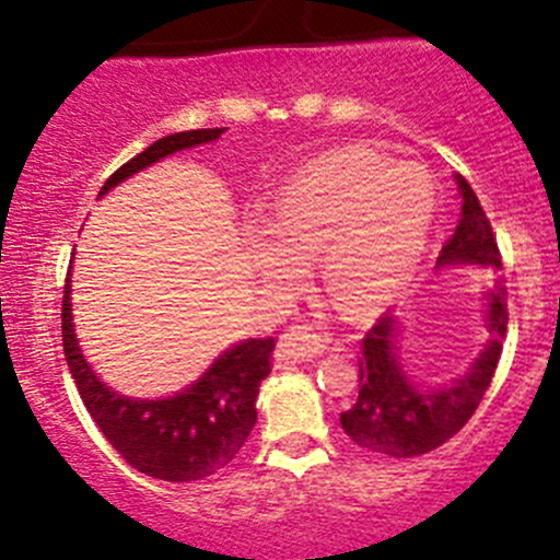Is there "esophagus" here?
Here are the masks:
<instances>
[{"mask_svg":"<svg viewBox=\"0 0 560 560\" xmlns=\"http://www.w3.org/2000/svg\"><path fill=\"white\" fill-rule=\"evenodd\" d=\"M328 336H319L312 325H292V328H287L284 334H281L279 358H295V361H303V358H314L317 352L328 350Z\"/></svg>","mask_w":560,"mask_h":560,"instance_id":"1","label":"esophagus"}]
</instances>
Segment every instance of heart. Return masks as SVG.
I'll use <instances>...</instances> for the list:
<instances>
[{
  "instance_id": "heart-1",
  "label": "heart",
  "mask_w": 560,
  "mask_h": 560,
  "mask_svg": "<svg viewBox=\"0 0 560 560\" xmlns=\"http://www.w3.org/2000/svg\"><path fill=\"white\" fill-rule=\"evenodd\" d=\"M438 194L418 164L369 150L325 153L279 191L265 226L248 230L254 268L276 284L323 252V279L341 308L372 312L399 295L430 241Z\"/></svg>"
}]
</instances>
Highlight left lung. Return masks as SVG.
Instances as JSON below:
<instances>
[{
	"label": "left lung",
	"instance_id": "left-lung-1",
	"mask_svg": "<svg viewBox=\"0 0 560 560\" xmlns=\"http://www.w3.org/2000/svg\"><path fill=\"white\" fill-rule=\"evenodd\" d=\"M457 183L463 194V219L452 241L443 246L441 262H479L501 270V252L490 219L468 180L457 175ZM506 298L503 276H498L487 303V325L495 339L463 380L432 390L416 388L401 372L394 352L396 317L383 314L361 339L358 399L350 410L341 412V430L347 438L366 452L410 459L435 452L448 438L457 435L495 377L503 350L501 341L509 325Z\"/></svg>",
	"mask_w": 560,
	"mask_h": 560
}]
</instances>
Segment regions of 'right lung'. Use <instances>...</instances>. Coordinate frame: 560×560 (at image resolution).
<instances>
[{
  "label": "right lung",
  "mask_w": 560,
  "mask_h": 560,
  "mask_svg": "<svg viewBox=\"0 0 560 560\" xmlns=\"http://www.w3.org/2000/svg\"><path fill=\"white\" fill-rule=\"evenodd\" d=\"M224 128H199L172 133L119 166L101 188V197L144 166L213 142ZM62 347L73 383L86 412L119 457L139 474L164 481H199L219 474L237 457L257 424L259 383L270 374L276 339H248L219 358L191 388L172 399H128L108 390L92 374L75 345L70 323V284L62 295Z\"/></svg>",
  "instance_id": "right-lung-1"
}]
</instances>
